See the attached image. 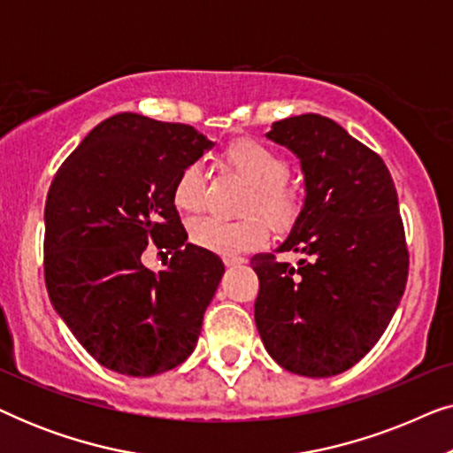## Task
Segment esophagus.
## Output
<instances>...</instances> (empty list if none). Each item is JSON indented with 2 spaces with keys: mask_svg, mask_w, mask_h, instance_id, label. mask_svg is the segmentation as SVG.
I'll list each match as a JSON object with an SVG mask.
<instances>
[{
  "mask_svg": "<svg viewBox=\"0 0 453 453\" xmlns=\"http://www.w3.org/2000/svg\"><path fill=\"white\" fill-rule=\"evenodd\" d=\"M222 262H225V265H241V264H245L247 259L237 257V256H226V257H222Z\"/></svg>",
  "mask_w": 453,
  "mask_h": 453,
  "instance_id": "34e87169",
  "label": "esophagus"
}]
</instances>
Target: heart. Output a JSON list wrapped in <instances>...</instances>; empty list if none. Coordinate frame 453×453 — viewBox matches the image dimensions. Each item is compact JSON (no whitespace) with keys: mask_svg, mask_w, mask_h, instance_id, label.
<instances>
[{"mask_svg":"<svg viewBox=\"0 0 453 453\" xmlns=\"http://www.w3.org/2000/svg\"><path fill=\"white\" fill-rule=\"evenodd\" d=\"M222 160L234 175L250 183L243 212L259 211L278 233L288 231L303 210V189L290 181L288 160L274 148L253 138L234 140L222 154ZM206 200V177L197 165H188L179 173L173 202L185 214H197ZM259 213V214H260ZM258 214V215H259ZM258 215L241 220L200 219L189 226V237L202 250L234 256L262 247L270 237V227Z\"/></svg>","mask_w":453,"mask_h":453,"instance_id":"b5f03b06","label":"heart"}]
</instances>
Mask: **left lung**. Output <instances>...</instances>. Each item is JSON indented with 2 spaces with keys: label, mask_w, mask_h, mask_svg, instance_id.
Here are the masks:
<instances>
[{
  "label": "left lung",
  "mask_w": 453,
  "mask_h": 453,
  "mask_svg": "<svg viewBox=\"0 0 453 453\" xmlns=\"http://www.w3.org/2000/svg\"><path fill=\"white\" fill-rule=\"evenodd\" d=\"M268 138L301 158L305 203L280 251L257 253L256 326L270 357L290 373H344L373 349L400 305L408 247L386 163L318 113L276 121Z\"/></svg>",
  "instance_id": "obj_1"
}]
</instances>
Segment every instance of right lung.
<instances>
[{"label": "right lung", "mask_w": 453, "mask_h": 453, "mask_svg": "<svg viewBox=\"0 0 453 453\" xmlns=\"http://www.w3.org/2000/svg\"><path fill=\"white\" fill-rule=\"evenodd\" d=\"M210 146L185 123L119 113L55 173L45 203L47 293L103 367L150 377L196 349L225 264L185 243L173 188ZM150 244L172 253L165 271L141 264Z\"/></svg>", "instance_id": "1"}]
</instances>
